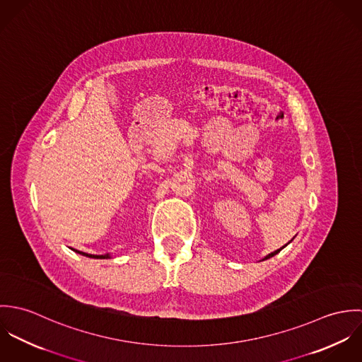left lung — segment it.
<instances>
[{"instance_id": "8db88e82", "label": "left lung", "mask_w": 362, "mask_h": 362, "mask_svg": "<svg viewBox=\"0 0 362 362\" xmlns=\"http://www.w3.org/2000/svg\"><path fill=\"white\" fill-rule=\"evenodd\" d=\"M293 240H294V238H293ZM293 240H291V241H293ZM291 241H290V243H291ZM290 243H288V244H290ZM288 244H286V245H284V247H281V248H280V250H277V251H274V252H272V254H269V255H266V257H264V258L262 259V260H266V259L272 258V257H274V255H277V254H279V252H280V251H281V250H283V248H286V247H287V245H288Z\"/></svg>"}]
</instances>
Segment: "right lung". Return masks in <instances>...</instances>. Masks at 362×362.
<instances>
[{
    "mask_svg": "<svg viewBox=\"0 0 362 362\" xmlns=\"http://www.w3.org/2000/svg\"><path fill=\"white\" fill-rule=\"evenodd\" d=\"M76 254H81V255H83V257H88V258H95V259H108L111 258L110 257V254H107V255H90V254H85V252H81V251H76V250H74Z\"/></svg>",
    "mask_w": 362,
    "mask_h": 362,
    "instance_id": "1",
    "label": "right lung"
}]
</instances>
